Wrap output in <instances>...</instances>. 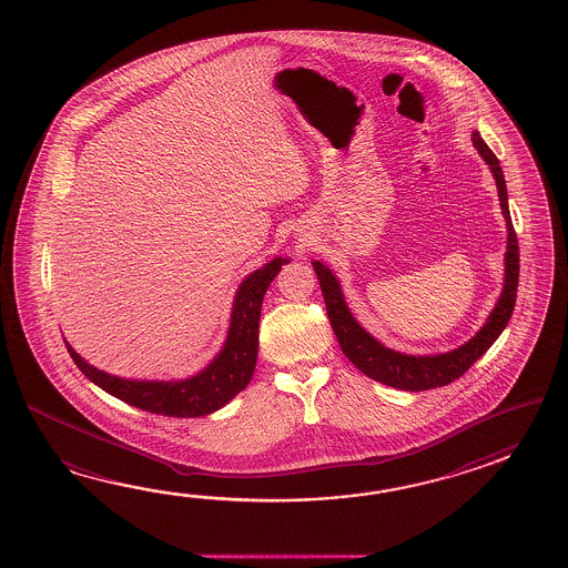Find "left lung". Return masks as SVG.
Segmentation results:
<instances>
[{"label": "left lung", "mask_w": 568, "mask_h": 568, "mask_svg": "<svg viewBox=\"0 0 568 568\" xmlns=\"http://www.w3.org/2000/svg\"><path fill=\"white\" fill-rule=\"evenodd\" d=\"M471 142L494 174L499 205L506 219L507 252L504 260L506 262L504 290L495 302L494 311L487 316L485 325L467 343H463L457 349L438 353V355H408V353L389 349L355 321L337 276L323 262L318 260L313 262L316 278L323 290L326 314L337 335L341 351L359 372L379 384L406 389V392H424L433 387L448 386L450 382L459 379L460 375L465 374L473 363L494 345L514 313L516 294H518L519 254L518 237L511 225L509 206H507L506 179H504V170L499 166V160L489 150V145L483 142L477 130L471 132Z\"/></svg>", "instance_id": "1"}]
</instances>
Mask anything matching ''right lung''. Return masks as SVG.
I'll list each match as a JSON object with an SVG mask.
<instances>
[{
  "label": "right lung",
  "instance_id": "obj_1",
  "mask_svg": "<svg viewBox=\"0 0 568 568\" xmlns=\"http://www.w3.org/2000/svg\"><path fill=\"white\" fill-rule=\"evenodd\" d=\"M288 262V257L278 255L245 276L233 298L230 331L223 347L205 369L186 379H128L105 374L87 363L67 341L64 345L85 377L130 406L172 418L213 414L245 389L254 375L264 294Z\"/></svg>",
  "mask_w": 568,
  "mask_h": 568
}]
</instances>
